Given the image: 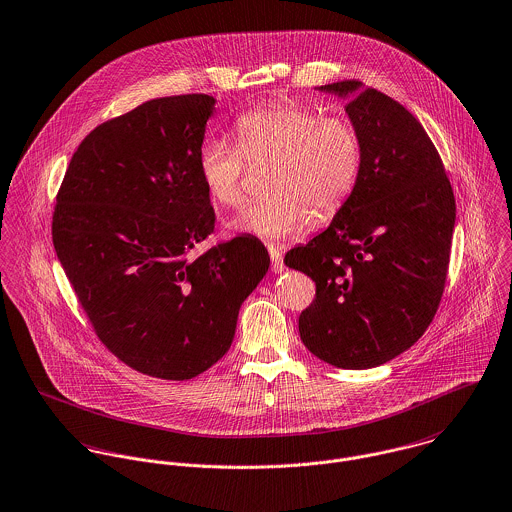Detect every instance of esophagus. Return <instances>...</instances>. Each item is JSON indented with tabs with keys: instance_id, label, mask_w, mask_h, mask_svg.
<instances>
[{
	"instance_id": "1",
	"label": "esophagus",
	"mask_w": 512,
	"mask_h": 512,
	"mask_svg": "<svg viewBox=\"0 0 512 512\" xmlns=\"http://www.w3.org/2000/svg\"><path fill=\"white\" fill-rule=\"evenodd\" d=\"M268 252H270V260H272V272H274V274H282V272L286 270L282 252H280L276 246H268Z\"/></svg>"
}]
</instances>
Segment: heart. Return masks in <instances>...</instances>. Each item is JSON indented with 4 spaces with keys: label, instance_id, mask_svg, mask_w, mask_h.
Here are the masks:
<instances>
[{
    "label": "heart",
    "instance_id": "b5f03b06",
    "mask_svg": "<svg viewBox=\"0 0 512 512\" xmlns=\"http://www.w3.org/2000/svg\"><path fill=\"white\" fill-rule=\"evenodd\" d=\"M236 148L219 138L197 151V169L209 197L226 209L244 201V159H272L268 197L252 203L230 228L270 242L288 240L311 220L343 207L361 173V138L347 116H321L315 108L280 100L234 122Z\"/></svg>",
    "mask_w": 512,
    "mask_h": 512
}]
</instances>
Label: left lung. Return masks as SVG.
<instances>
[{"label":"left lung","mask_w":512,"mask_h":512,"mask_svg":"<svg viewBox=\"0 0 512 512\" xmlns=\"http://www.w3.org/2000/svg\"><path fill=\"white\" fill-rule=\"evenodd\" d=\"M317 90L347 102L361 173L327 230L284 262L317 288L299 315L303 345L329 365L372 368L408 351L438 311L455 199L438 149L400 102L359 80Z\"/></svg>","instance_id":"obj_1"}]
</instances>
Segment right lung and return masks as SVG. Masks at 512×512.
Listing matches in <instances>:
<instances>
[{
  "mask_svg": "<svg viewBox=\"0 0 512 512\" xmlns=\"http://www.w3.org/2000/svg\"><path fill=\"white\" fill-rule=\"evenodd\" d=\"M217 100L153 98L100 124L74 151L53 215V244L100 341L163 380H189L230 349L238 311L270 268L256 238L197 260L215 230L197 151Z\"/></svg>",
  "mask_w": 512,
  "mask_h": 512,
  "instance_id": "obj_1",
  "label": "right lung"
}]
</instances>
